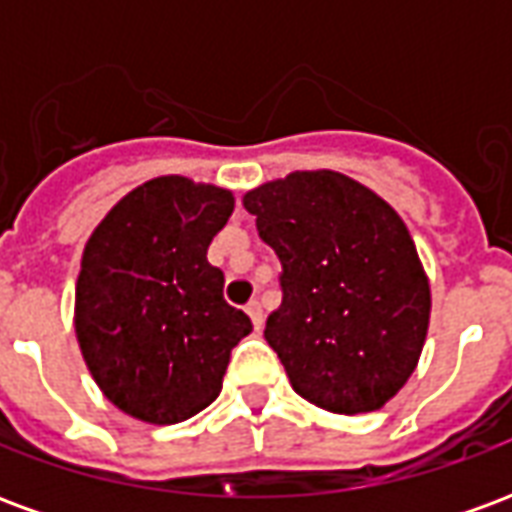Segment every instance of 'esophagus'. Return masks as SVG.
<instances>
[{
  "mask_svg": "<svg viewBox=\"0 0 512 512\" xmlns=\"http://www.w3.org/2000/svg\"><path fill=\"white\" fill-rule=\"evenodd\" d=\"M246 312H249V318L255 323V329H263V307H260V301H249Z\"/></svg>",
  "mask_w": 512,
  "mask_h": 512,
  "instance_id": "obj_1",
  "label": "esophagus"
}]
</instances>
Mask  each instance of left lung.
<instances>
[{"label":"left lung","instance_id":"obj_1","mask_svg":"<svg viewBox=\"0 0 512 512\" xmlns=\"http://www.w3.org/2000/svg\"><path fill=\"white\" fill-rule=\"evenodd\" d=\"M244 208L282 263L266 340L304 400L334 414L376 411L414 373L430 288L406 224L340 172H293Z\"/></svg>","mask_w":512,"mask_h":512}]
</instances>
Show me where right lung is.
Instances as JSON below:
<instances>
[{
    "instance_id": "1",
    "label": "right lung",
    "mask_w": 512,
    "mask_h": 512,
    "mask_svg": "<svg viewBox=\"0 0 512 512\" xmlns=\"http://www.w3.org/2000/svg\"><path fill=\"white\" fill-rule=\"evenodd\" d=\"M230 213V191L167 175L126 194L84 246L76 282L84 362L101 392L142 422L175 425L211 406L230 351L252 332L208 263Z\"/></svg>"
}]
</instances>
